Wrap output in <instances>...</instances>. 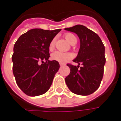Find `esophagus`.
Listing matches in <instances>:
<instances>
[{"label":"esophagus","mask_w":121,"mask_h":121,"mask_svg":"<svg viewBox=\"0 0 121 121\" xmlns=\"http://www.w3.org/2000/svg\"><path fill=\"white\" fill-rule=\"evenodd\" d=\"M63 65H65V64H63V63H60V66H63Z\"/></svg>","instance_id":"1"}]
</instances>
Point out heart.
I'll list each match as a JSON object with an SVG mask.
<instances>
[{"label": "heart", "mask_w": 121, "mask_h": 121, "mask_svg": "<svg viewBox=\"0 0 121 121\" xmlns=\"http://www.w3.org/2000/svg\"><path fill=\"white\" fill-rule=\"evenodd\" d=\"M64 36H65V38L67 40L68 42H69L71 44H73L74 42H77L76 37L72 34L67 33L65 34ZM54 44H55V40H54V39H53V40H51V42L49 44V50L50 51L53 50L54 48ZM72 57L73 56L71 54L67 53V52H61L59 51H56L51 55V58L52 60H56V61L60 63H67Z\"/></svg>", "instance_id": "obj_1"}]
</instances>
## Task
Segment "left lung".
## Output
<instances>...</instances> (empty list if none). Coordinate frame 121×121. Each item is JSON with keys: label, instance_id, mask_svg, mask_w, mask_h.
<instances>
[{"label": "left lung", "instance_id": "8db88e82", "mask_svg": "<svg viewBox=\"0 0 121 121\" xmlns=\"http://www.w3.org/2000/svg\"><path fill=\"white\" fill-rule=\"evenodd\" d=\"M65 30L78 35L80 48L73 62L83 65L78 69L79 65L67 64L71 72L65 78L66 84L75 94H91L98 89L103 77L106 63L104 46L98 35L86 26L77 25Z\"/></svg>", "mask_w": 121, "mask_h": 121}]
</instances>
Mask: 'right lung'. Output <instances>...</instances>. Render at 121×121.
<instances>
[{
	"instance_id": "obj_1",
	"label": "right lung",
	"mask_w": 121,
	"mask_h": 121,
	"mask_svg": "<svg viewBox=\"0 0 121 121\" xmlns=\"http://www.w3.org/2000/svg\"><path fill=\"white\" fill-rule=\"evenodd\" d=\"M60 29H32L22 34L13 48V72L17 84L30 96L48 90L60 68L56 60H49V44Z\"/></svg>"
}]
</instances>
